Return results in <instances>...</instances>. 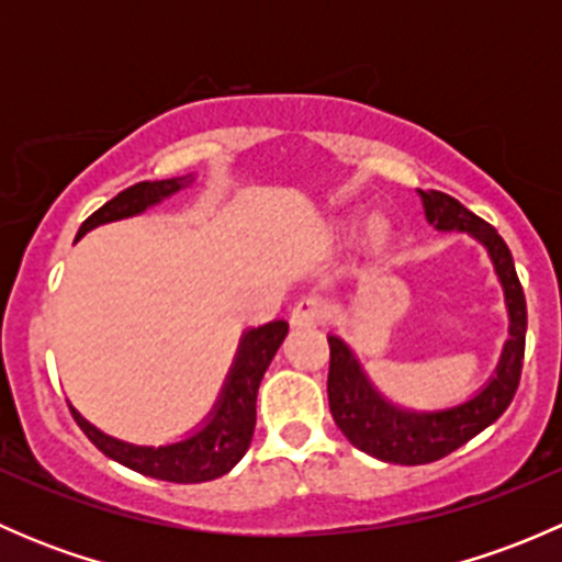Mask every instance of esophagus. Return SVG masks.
Returning <instances> with one entry per match:
<instances>
[{"label":"esophagus","instance_id":"esophagus-1","mask_svg":"<svg viewBox=\"0 0 562 562\" xmlns=\"http://www.w3.org/2000/svg\"><path fill=\"white\" fill-rule=\"evenodd\" d=\"M323 317H326V302L317 296H304L291 310V326H317V323H323Z\"/></svg>","mask_w":562,"mask_h":562}]
</instances>
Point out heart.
<instances>
[{
    "label": "heart",
    "mask_w": 562,
    "mask_h": 562,
    "mask_svg": "<svg viewBox=\"0 0 562 562\" xmlns=\"http://www.w3.org/2000/svg\"><path fill=\"white\" fill-rule=\"evenodd\" d=\"M337 231H350V220H339ZM389 234H391V223L383 212H370L364 217V223H361V239H364L367 245L372 247L386 245Z\"/></svg>",
    "instance_id": "1"
}]
</instances>
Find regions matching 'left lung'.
<instances>
[{"instance_id":"left-lung-1","label":"left lung","mask_w":562,"mask_h":562,"mask_svg":"<svg viewBox=\"0 0 562 562\" xmlns=\"http://www.w3.org/2000/svg\"><path fill=\"white\" fill-rule=\"evenodd\" d=\"M418 195H422L424 217L429 225L443 234L457 231V234L473 236L486 249L503 285V296H506L508 339L503 345L495 375L470 400L440 407V411H411L378 391L361 361L356 359L353 348L342 337L337 334L328 337V348H331L328 407H331L334 422L356 449L391 464L435 462L484 432L512 405L525 359L527 304L517 269H514L512 249L490 223L475 217L457 198L438 190H418Z\"/></svg>"}]
</instances>
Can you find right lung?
I'll list each match as a JSON object with an SVG mask.
<instances>
[{
  "instance_id": "obj_1",
  "label": "right lung",
  "mask_w": 562,
  "mask_h": 562,
  "mask_svg": "<svg viewBox=\"0 0 562 562\" xmlns=\"http://www.w3.org/2000/svg\"><path fill=\"white\" fill-rule=\"evenodd\" d=\"M195 176H173L162 181H138L119 192L116 198L100 206L87 223L78 228L76 241L94 231L98 225L116 223V220L135 217L144 214L146 209L157 206L166 198L176 195L179 190L192 184ZM288 337L285 321H271L258 328H247L236 348L234 364H231L228 378H225L223 391L217 402L209 411V416L192 429L187 438L173 440L166 446H135L127 440L111 438L100 432L94 424H89L76 407L70 405L72 418L83 429L89 440L111 457L113 462L124 468L144 473L149 479L173 481V484H201V481L220 479L228 473L241 457L247 454L255 432V400H258V386L263 381V372L269 370L271 359L280 350L282 339Z\"/></svg>"
}]
</instances>
